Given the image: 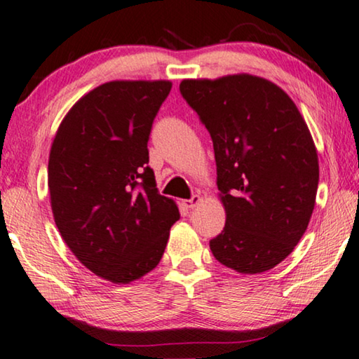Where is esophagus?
Here are the masks:
<instances>
[{
	"label": "esophagus",
	"mask_w": 359,
	"mask_h": 359,
	"mask_svg": "<svg viewBox=\"0 0 359 359\" xmlns=\"http://www.w3.org/2000/svg\"><path fill=\"white\" fill-rule=\"evenodd\" d=\"M201 202H202V197L199 194H196V196H192L191 199L183 201V205L186 207V209H194V207L199 205Z\"/></svg>",
	"instance_id": "obj_1"
}]
</instances>
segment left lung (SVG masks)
Wrapping results in <instances>:
<instances>
[{"label":"left lung","instance_id":"left-lung-1","mask_svg":"<svg viewBox=\"0 0 359 359\" xmlns=\"http://www.w3.org/2000/svg\"><path fill=\"white\" fill-rule=\"evenodd\" d=\"M180 92L210 133L226 222L210 240L223 266L261 273L304 235L319 184L318 150L294 102L251 74L184 79Z\"/></svg>","mask_w":359,"mask_h":359}]
</instances>
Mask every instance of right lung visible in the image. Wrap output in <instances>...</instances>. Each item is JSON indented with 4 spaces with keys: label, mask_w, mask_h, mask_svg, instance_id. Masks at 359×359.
<instances>
[{
    "label": "right lung",
    "mask_w": 359,
    "mask_h": 359,
    "mask_svg": "<svg viewBox=\"0 0 359 359\" xmlns=\"http://www.w3.org/2000/svg\"><path fill=\"white\" fill-rule=\"evenodd\" d=\"M170 90V81L98 86L72 105L51 144L48 189L60 235L111 283L157 267L180 218L147 165L150 129Z\"/></svg>",
    "instance_id": "add662e5"
}]
</instances>
